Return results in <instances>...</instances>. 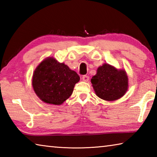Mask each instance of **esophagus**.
<instances>
[{
    "label": "esophagus",
    "instance_id": "obj_1",
    "mask_svg": "<svg viewBox=\"0 0 157 157\" xmlns=\"http://www.w3.org/2000/svg\"><path fill=\"white\" fill-rule=\"evenodd\" d=\"M82 79L84 82H88L89 80V77L87 75H83L82 77Z\"/></svg>",
    "mask_w": 157,
    "mask_h": 157
}]
</instances>
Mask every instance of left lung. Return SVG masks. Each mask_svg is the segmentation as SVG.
Instances as JSON below:
<instances>
[{
	"instance_id": "obj_1",
	"label": "left lung",
	"mask_w": 157,
	"mask_h": 157,
	"mask_svg": "<svg viewBox=\"0 0 157 157\" xmlns=\"http://www.w3.org/2000/svg\"><path fill=\"white\" fill-rule=\"evenodd\" d=\"M95 94L101 99L114 101L123 96L128 89V78L124 69H117L108 63L98 67L91 79Z\"/></svg>"
}]
</instances>
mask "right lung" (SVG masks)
Listing matches in <instances>:
<instances>
[{
    "label": "right lung",
    "mask_w": 157,
    "mask_h": 157,
    "mask_svg": "<svg viewBox=\"0 0 157 157\" xmlns=\"http://www.w3.org/2000/svg\"><path fill=\"white\" fill-rule=\"evenodd\" d=\"M79 76L67 65L47 57L37 66L33 76V89L43 102L59 105L73 94Z\"/></svg>",
    "instance_id": "obj_1"
}]
</instances>
